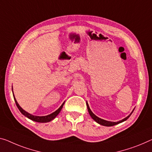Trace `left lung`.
Masks as SVG:
<instances>
[{"mask_svg":"<svg viewBox=\"0 0 152 152\" xmlns=\"http://www.w3.org/2000/svg\"><path fill=\"white\" fill-rule=\"evenodd\" d=\"M86 104H87V107H88V112H89L90 115V116H91V117H92V118L93 119V120H94V121H96V122L97 123H99V124H100V125H102V126H114V125L118 124H120V123H121V122H124V121L126 120L127 119H128V118H129V117L130 116V115H131V114L132 113L133 111H134V110H133L132 113H130V115H128V117H126V118H124V119H123V120H122L119 121V122H109V121H106V120H102V119H100V118H99V117H97L96 115H95L94 114L92 113V111L90 110V107H89V105H88V102H87V103H86Z\"/></svg>","mask_w":152,"mask_h":152,"instance_id":"obj_1","label":"left lung"}]
</instances>
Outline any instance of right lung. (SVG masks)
I'll return each instance as SVG.
<instances>
[{
	"label": "right lung",
	"mask_w": 152,
	"mask_h": 152,
	"mask_svg": "<svg viewBox=\"0 0 152 152\" xmlns=\"http://www.w3.org/2000/svg\"><path fill=\"white\" fill-rule=\"evenodd\" d=\"M13 98H14V100H15V104H16V105H17L18 109H19L21 113H22L23 115H25L26 117H27L28 118L30 119V120H31L34 121V122H41V123L49 122H50V121H52V120H53V119H54L58 115V113H60V111H61L62 107H63V105H64V102L62 103V105L60 107L59 109H57V110L53 112V113L50 114V115H46V116H35V115H31V114L27 113V112L25 111L24 109L21 108V107L19 105V104L18 103L17 100H15V96H13Z\"/></svg>",
	"instance_id": "right-lung-1"
}]
</instances>
